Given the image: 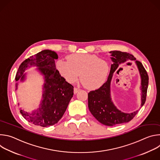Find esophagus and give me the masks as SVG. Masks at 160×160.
<instances>
[{
	"label": "esophagus",
	"mask_w": 160,
	"mask_h": 160,
	"mask_svg": "<svg viewBox=\"0 0 160 160\" xmlns=\"http://www.w3.org/2000/svg\"><path fill=\"white\" fill-rule=\"evenodd\" d=\"M80 90V89L78 88H77V87H75L74 88V94H76L78 92V91Z\"/></svg>",
	"instance_id": "esophagus-1"
}]
</instances>
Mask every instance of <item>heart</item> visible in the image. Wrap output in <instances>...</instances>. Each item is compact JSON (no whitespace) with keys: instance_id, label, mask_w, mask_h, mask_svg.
Listing matches in <instances>:
<instances>
[{"instance_id":"1","label":"heart","mask_w":160,"mask_h":160,"mask_svg":"<svg viewBox=\"0 0 160 160\" xmlns=\"http://www.w3.org/2000/svg\"><path fill=\"white\" fill-rule=\"evenodd\" d=\"M66 59H58L56 67L67 82H76L80 75L82 83L89 90L97 89L105 82L109 66L104 59L89 54H73Z\"/></svg>"}]
</instances>
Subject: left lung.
<instances>
[{
  "label": "left lung",
  "instance_id": "obj_1",
  "mask_svg": "<svg viewBox=\"0 0 160 160\" xmlns=\"http://www.w3.org/2000/svg\"><path fill=\"white\" fill-rule=\"evenodd\" d=\"M112 64L107 81L98 89L90 91L88 94V106L92 115L100 123L107 126H115L130 122L136 115L138 111L130 113L122 112L113 104L111 96V82L113 73L120 64L128 60H134L138 68L141 78V104L142 107L146 99L149 77L142 64L137 61L134 56L129 53L114 51L109 52Z\"/></svg>",
  "mask_w": 160,
  "mask_h": 160
}]
</instances>
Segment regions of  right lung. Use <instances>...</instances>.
Here are the masks:
<instances>
[{
  "label": "right lung",
  "mask_w": 160,
  "mask_h": 160,
  "mask_svg": "<svg viewBox=\"0 0 160 160\" xmlns=\"http://www.w3.org/2000/svg\"><path fill=\"white\" fill-rule=\"evenodd\" d=\"M58 56L54 51L43 50L22 62L16 75V81L23 82L25 71L31 66L37 69L44 78L42 100L39 108L32 112L20 109L27 120L37 126L48 127L57 123L62 117L73 96V87L68 83L56 70L55 60ZM16 89L18 83L16 84Z\"/></svg>",
  "instance_id": "1"
}]
</instances>
